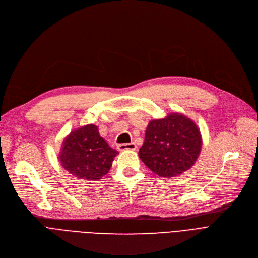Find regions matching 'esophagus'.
<instances>
[{"label": "esophagus", "mask_w": 258, "mask_h": 258, "mask_svg": "<svg viewBox=\"0 0 258 258\" xmlns=\"http://www.w3.org/2000/svg\"><path fill=\"white\" fill-rule=\"evenodd\" d=\"M117 149L119 151H126V150H130V151H134L136 150V145L134 143H130V144H119L117 146Z\"/></svg>", "instance_id": "34e87169"}]
</instances>
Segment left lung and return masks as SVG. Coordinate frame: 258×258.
<instances>
[{
  "label": "left lung",
  "instance_id": "obj_1",
  "mask_svg": "<svg viewBox=\"0 0 258 258\" xmlns=\"http://www.w3.org/2000/svg\"><path fill=\"white\" fill-rule=\"evenodd\" d=\"M201 148L202 136L194 120L173 112L149 123L139 156L154 174L172 178L191 168Z\"/></svg>",
  "mask_w": 258,
  "mask_h": 258
}]
</instances>
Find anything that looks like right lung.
I'll use <instances>...</instances> for the list:
<instances>
[{
	"mask_svg": "<svg viewBox=\"0 0 258 258\" xmlns=\"http://www.w3.org/2000/svg\"><path fill=\"white\" fill-rule=\"evenodd\" d=\"M117 154L100 135L98 127L90 124L71 131L62 143L59 160L73 176L97 181L108 173Z\"/></svg>",
	"mask_w": 258,
	"mask_h": 258,
	"instance_id": "right-lung-1",
	"label": "right lung"
}]
</instances>
